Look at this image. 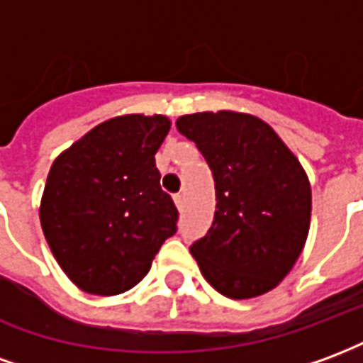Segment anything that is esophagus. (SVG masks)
Wrapping results in <instances>:
<instances>
[{
    "instance_id": "obj_1",
    "label": "esophagus",
    "mask_w": 363,
    "mask_h": 363,
    "mask_svg": "<svg viewBox=\"0 0 363 363\" xmlns=\"http://www.w3.org/2000/svg\"><path fill=\"white\" fill-rule=\"evenodd\" d=\"M174 204H177L179 210H182V208H184V194H177V196H174Z\"/></svg>"
}]
</instances>
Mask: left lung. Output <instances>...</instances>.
<instances>
[{
    "label": "left lung",
    "mask_w": 363,
    "mask_h": 363,
    "mask_svg": "<svg viewBox=\"0 0 363 363\" xmlns=\"http://www.w3.org/2000/svg\"><path fill=\"white\" fill-rule=\"evenodd\" d=\"M216 182L212 228L192 243L204 278L231 299L276 288L303 251L311 186L303 167L267 122L243 112H196L177 120Z\"/></svg>",
    "instance_id": "obj_1"
}]
</instances>
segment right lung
<instances>
[{
  "mask_svg": "<svg viewBox=\"0 0 363 363\" xmlns=\"http://www.w3.org/2000/svg\"><path fill=\"white\" fill-rule=\"evenodd\" d=\"M169 128L161 114L116 116L52 163L40 223L52 255L83 291L116 296L134 288L177 233L179 212L155 167Z\"/></svg>",
  "mask_w": 363,
  "mask_h": 363,
  "instance_id": "add662e5",
  "label": "right lung"
}]
</instances>
